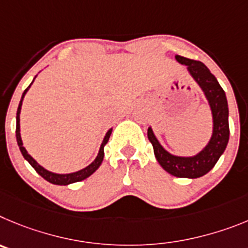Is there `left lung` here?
I'll return each instance as SVG.
<instances>
[{
    "mask_svg": "<svg viewBox=\"0 0 248 248\" xmlns=\"http://www.w3.org/2000/svg\"><path fill=\"white\" fill-rule=\"evenodd\" d=\"M175 59L178 63L186 65L189 74L205 93L213 113V135L202 151L193 157H179L169 153L163 148L151 127H148L147 136L153 146L155 158L164 170L174 177L195 179L209 173L226 149L230 136L229 106L224 89L205 64L180 55H175Z\"/></svg>",
    "mask_w": 248,
    "mask_h": 248,
    "instance_id": "obj_1",
    "label": "left lung"
}]
</instances>
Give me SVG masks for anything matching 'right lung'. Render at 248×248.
I'll return each instance as SVG.
<instances>
[{"label":"right lung","mask_w":248,"mask_h":248,"mask_svg":"<svg viewBox=\"0 0 248 248\" xmlns=\"http://www.w3.org/2000/svg\"><path fill=\"white\" fill-rule=\"evenodd\" d=\"M33 81H34V80H33ZM33 81H32V84H33ZM32 84H31V85H32ZM31 85L28 86L26 90H24L23 93H22V99H21V101H19L18 108H17V116H16V138H17V143H18L19 151H21V153H22V155L24 157V159L28 160V163H30L31 166H32L33 168L35 169V171H37V173L39 174L41 177H43L44 179L46 180V182L52 183V184L68 185V184H71V183L81 182V180L89 178L91 174L93 173V171H96L97 168L101 166L102 160H104V155H105L104 147H105V144L108 142V138H110L111 132H112V128L108 129V133H106V136L104 137V140H102L101 146H100L99 153H97V157L95 158V160H93L91 164H89L88 167H85L84 169H80V170H78V171H74V173H69V174H58V173H53V171L46 170V168H43V167L38 164L37 160H35L34 158L32 157V155H28L27 149L23 147V142H22V138H21V127H19V113H21L22 101H23V97H24V95L27 93V91H28V89L31 88Z\"/></svg>","instance_id":"1"}]
</instances>
